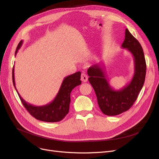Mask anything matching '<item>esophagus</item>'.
<instances>
[{"label":"esophagus","instance_id":"34e87169","mask_svg":"<svg viewBox=\"0 0 159 159\" xmlns=\"http://www.w3.org/2000/svg\"><path fill=\"white\" fill-rule=\"evenodd\" d=\"M81 81H84V82H87L88 80V75H86L85 73H82L81 75Z\"/></svg>","mask_w":159,"mask_h":159}]
</instances>
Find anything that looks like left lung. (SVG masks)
I'll return each mask as SVG.
<instances>
[{
    "instance_id": "8db88e82",
    "label": "left lung",
    "mask_w": 159,
    "mask_h": 159,
    "mask_svg": "<svg viewBox=\"0 0 159 159\" xmlns=\"http://www.w3.org/2000/svg\"><path fill=\"white\" fill-rule=\"evenodd\" d=\"M123 48H127L134 57V73L128 85L119 90L113 89L109 84L105 71L99 64H94L88 70V79L97 96L101 111L106 115L113 116L129 110L137 100L146 75V61L140 43L128 29L125 30Z\"/></svg>"
}]
</instances>
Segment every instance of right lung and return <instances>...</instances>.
Returning <instances> with one entry per match:
<instances>
[{
	"instance_id": "1",
	"label": "right lung",
	"mask_w": 159,
	"mask_h": 159,
	"mask_svg": "<svg viewBox=\"0 0 159 159\" xmlns=\"http://www.w3.org/2000/svg\"><path fill=\"white\" fill-rule=\"evenodd\" d=\"M22 42V40L19 42L15 52V55L17 54L18 50L20 48ZM80 78V71H78L74 74L67 76L62 82L55 99L51 103L46 105H43V106H34V105L26 103L18 93L15 86V81H14V67L12 68L13 85L17 91L21 102L32 117L44 122L53 123L60 121L68 113L71 101L70 93L72 89L81 84Z\"/></svg>"
}]
</instances>
